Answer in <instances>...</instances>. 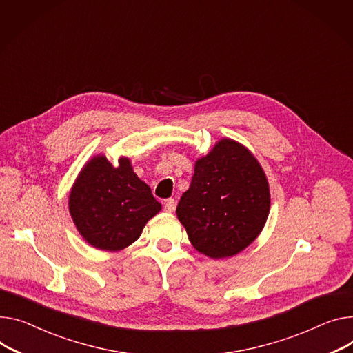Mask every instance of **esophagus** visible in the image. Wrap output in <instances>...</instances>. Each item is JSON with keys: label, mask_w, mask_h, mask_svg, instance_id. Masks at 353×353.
I'll return each mask as SVG.
<instances>
[{"label": "esophagus", "mask_w": 353, "mask_h": 353, "mask_svg": "<svg viewBox=\"0 0 353 353\" xmlns=\"http://www.w3.org/2000/svg\"><path fill=\"white\" fill-rule=\"evenodd\" d=\"M175 206H176V202H175V199H172V198H170V199H165V202H164V209H165V212H174L175 210Z\"/></svg>", "instance_id": "esophagus-1"}]
</instances>
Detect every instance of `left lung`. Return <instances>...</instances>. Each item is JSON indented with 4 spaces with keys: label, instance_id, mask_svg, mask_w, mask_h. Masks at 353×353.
<instances>
[{
    "label": "left lung",
    "instance_id": "obj_1",
    "mask_svg": "<svg viewBox=\"0 0 353 353\" xmlns=\"http://www.w3.org/2000/svg\"><path fill=\"white\" fill-rule=\"evenodd\" d=\"M268 212L270 189L261 165L230 139L195 162L191 186L176 208L189 241L210 259L245 250L263 230Z\"/></svg>",
    "mask_w": 353,
    "mask_h": 353
}]
</instances>
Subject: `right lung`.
Here are the masks:
<instances>
[{
	"label": "right lung",
	"instance_id": "1",
	"mask_svg": "<svg viewBox=\"0 0 353 353\" xmlns=\"http://www.w3.org/2000/svg\"><path fill=\"white\" fill-rule=\"evenodd\" d=\"M161 210L150 186L127 157L114 167L104 155L86 162L69 195V212L82 237L96 249L119 252L141 236Z\"/></svg>",
	"mask_w": 353,
	"mask_h": 353
}]
</instances>
